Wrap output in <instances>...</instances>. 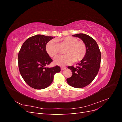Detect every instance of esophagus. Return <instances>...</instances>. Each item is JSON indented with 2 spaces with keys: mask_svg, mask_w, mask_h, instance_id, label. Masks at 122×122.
<instances>
[{
  "mask_svg": "<svg viewBox=\"0 0 122 122\" xmlns=\"http://www.w3.org/2000/svg\"><path fill=\"white\" fill-rule=\"evenodd\" d=\"M66 69V67H61V70H64Z\"/></svg>",
  "mask_w": 122,
  "mask_h": 122,
  "instance_id": "esophagus-1",
  "label": "esophagus"
}]
</instances>
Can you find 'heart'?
<instances>
[{
  "label": "heart",
  "mask_w": 122,
  "mask_h": 122,
  "mask_svg": "<svg viewBox=\"0 0 122 122\" xmlns=\"http://www.w3.org/2000/svg\"><path fill=\"white\" fill-rule=\"evenodd\" d=\"M62 42L68 48L66 49L64 55L57 57L54 60V63L59 66H65L72 61L77 62L81 61L86 53V47L83 41H78L76 38L72 36H67L62 39ZM46 51L51 57L54 58L58 54L56 41L51 40L46 45Z\"/></svg>",
  "instance_id": "heart-1"
}]
</instances>
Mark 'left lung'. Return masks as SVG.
I'll return each instance as SVG.
<instances>
[{"label":"left lung","mask_w":122,"mask_h":122,"mask_svg":"<svg viewBox=\"0 0 122 122\" xmlns=\"http://www.w3.org/2000/svg\"><path fill=\"white\" fill-rule=\"evenodd\" d=\"M81 39L86 44V53L77 66H69L72 76L67 79L68 83L74 87L82 88L90 84L97 75L100 67L101 52L96 41L84 34L73 35Z\"/></svg>","instance_id":"1"}]
</instances>
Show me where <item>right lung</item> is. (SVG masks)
Listing matches in <instances>:
<instances>
[{"label": "right lung", "instance_id": "1", "mask_svg": "<svg viewBox=\"0 0 122 122\" xmlns=\"http://www.w3.org/2000/svg\"><path fill=\"white\" fill-rule=\"evenodd\" d=\"M53 36L37 35L27 39L18 53V67L21 76L29 86L44 89L52 82L60 66L47 68L53 61L46 51V45Z\"/></svg>", "mask_w": 122, "mask_h": 122}]
</instances>
